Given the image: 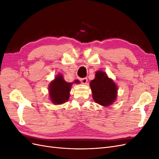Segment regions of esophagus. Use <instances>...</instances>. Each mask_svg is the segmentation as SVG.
<instances>
[{
  "mask_svg": "<svg viewBox=\"0 0 159 159\" xmlns=\"http://www.w3.org/2000/svg\"><path fill=\"white\" fill-rule=\"evenodd\" d=\"M80 81L81 82V84H87V82H88V79L86 78H80Z\"/></svg>",
  "mask_w": 159,
  "mask_h": 159,
  "instance_id": "1",
  "label": "esophagus"
}]
</instances>
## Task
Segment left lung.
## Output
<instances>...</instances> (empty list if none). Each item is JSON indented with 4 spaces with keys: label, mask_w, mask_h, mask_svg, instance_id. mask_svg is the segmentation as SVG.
Here are the masks:
<instances>
[{
    "label": "left lung",
    "mask_w": 159,
    "mask_h": 159,
    "mask_svg": "<svg viewBox=\"0 0 159 159\" xmlns=\"http://www.w3.org/2000/svg\"><path fill=\"white\" fill-rule=\"evenodd\" d=\"M90 87L94 102L102 106H109L117 99V85L103 71L95 72V78L91 81Z\"/></svg>",
    "instance_id": "8db88e82"
}]
</instances>
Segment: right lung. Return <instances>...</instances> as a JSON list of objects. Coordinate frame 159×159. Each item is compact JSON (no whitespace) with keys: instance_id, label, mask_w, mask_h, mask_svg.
I'll use <instances>...</instances> for the list:
<instances>
[{"instance_id":"obj_1","label":"right lung","mask_w":159,"mask_h":159,"mask_svg":"<svg viewBox=\"0 0 159 159\" xmlns=\"http://www.w3.org/2000/svg\"><path fill=\"white\" fill-rule=\"evenodd\" d=\"M74 83L79 84L80 81L77 80ZM72 84L73 83L66 81L61 74L57 75L49 85L48 90L51 102L55 105H60L66 102L70 98Z\"/></svg>"}]
</instances>
